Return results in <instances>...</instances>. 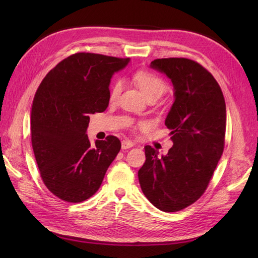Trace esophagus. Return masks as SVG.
I'll return each mask as SVG.
<instances>
[{"instance_id":"34e87169","label":"esophagus","mask_w":258,"mask_h":258,"mask_svg":"<svg viewBox=\"0 0 258 258\" xmlns=\"http://www.w3.org/2000/svg\"><path fill=\"white\" fill-rule=\"evenodd\" d=\"M134 146V143L130 142V141H127V140H123V141L121 142V148L122 150H127V148H130Z\"/></svg>"}]
</instances>
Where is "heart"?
<instances>
[{
  "label": "heart",
  "instance_id": "1",
  "mask_svg": "<svg viewBox=\"0 0 258 258\" xmlns=\"http://www.w3.org/2000/svg\"><path fill=\"white\" fill-rule=\"evenodd\" d=\"M132 80L136 83V85L140 88L144 96L148 98H160L163 93L167 90V84L163 81L160 76L156 75L154 73L147 72V71H139L134 74ZM122 89V83L117 80L114 82L111 92H110V99L116 100L119 97Z\"/></svg>",
  "mask_w": 258,
  "mask_h": 258
}]
</instances>
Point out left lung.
<instances>
[{"instance_id":"1","label":"left lung","mask_w":258,"mask_h":258,"mask_svg":"<svg viewBox=\"0 0 258 258\" xmlns=\"http://www.w3.org/2000/svg\"><path fill=\"white\" fill-rule=\"evenodd\" d=\"M150 67L173 85L174 102L165 120L173 146L161 156L145 146L139 182L152 205L163 212H176L201 197L222 157L226 104L220 85L197 62L156 59Z\"/></svg>"}]
</instances>
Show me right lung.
<instances>
[{
    "label": "right lung",
    "mask_w": 258,
    "mask_h": 258,
    "mask_svg": "<svg viewBox=\"0 0 258 258\" xmlns=\"http://www.w3.org/2000/svg\"><path fill=\"white\" fill-rule=\"evenodd\" d=\"M130 59L79 52L54 67L38 87L31 107V136L46 187L58 198L82 202L100 188L121 144L114 136L96 140L86 135L90 114L110 102L114 73Z\"/></svg>",
    "instance_id": "obj_1"
}]
</instances>
